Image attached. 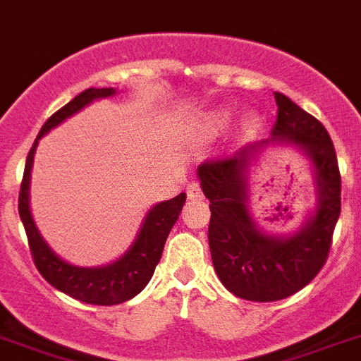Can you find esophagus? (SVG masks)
Wrapping results in <instances>:
<instances>
[{"label": "esophagus", "mask_w": 361, "mask_h": 361, "mask_svg": "<svg viewBox=\"0 0 361 361\" xmlns=\"http://www.w3.org/2000/svg\"><path fill=\"white\" fill-rule=\"evenodd\" d=\"M188 197L190 199H201L202 197V190L197 183L188 184Z\"/></svg>", "instance_id": "1"}]
</instances>
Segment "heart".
Listing matches in <instances>:
<instances>
[{
    "label": "heart",
    "mask_w": 361,
    "mask_h": 361,
    "mask_svg": "<svg viewBox=\"0 0 361 361\" xmlns=\"http://www.w3.org/2000/svg\"><path fill=\"white\" fill-rule=\"evenodd\" d=\"M228 121H231V112L228 110H219V112H214L207 121H204V133L212 134L217 133L223 127H227Z\"/></svg>",
    "instance_id": "1"
}]
</instances>
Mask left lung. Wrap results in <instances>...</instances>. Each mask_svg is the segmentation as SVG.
I'll return each instance as SVG.
<instances>
[{"instance_id": "obj_1", "label": "left lung", "mask_w": 361, "mask_h": 361, "mask_svg": "<svg viewBox=\"0 0 361 361\" xmlns=\"http://www.w3.org/2000/svg\"><path fill=\"white\" fill-rule=\"evenodd\" d=\"M279 106L273 138L241 149L238 157L208 159L197 168L210 201L208 243L219 281L245 300L273 302L291 297L314 281L329 258L341 212V175L329 133L319 120L275 92ZM269 141H288L307 151L316 166L320 188L318 212L290 238L266 237L246 210L245 166L252 148Z\"/></svg>"}]
</instances>
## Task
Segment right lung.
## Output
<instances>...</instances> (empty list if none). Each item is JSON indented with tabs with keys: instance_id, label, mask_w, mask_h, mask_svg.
<instances>
[{
	"instance_id": "obj_1",
	"label": "right lung",
	"mask_w": 361,
	"mask_h": 361,
	"mask_svg": "<svg viewBox=\"0 0 361 361\" xmlns=\"http://www.w3.org/2000/svg\"><path fill=\"white\" fill-rule=\"evenodd\" d=\"M112 94H114V88H88V90L75 95L61 110H56L55 114L44 123L31 151L27 154L22 186H20V197H18V210H20V217H22L23 227H25L32 262H35L37 269L40 271V275L62 293L70 295L80 302H86V305L97 306L121 305V302L133 299L134 295H138L144 290L153 276L154 267L160 262L169 231L177 223L178 214H180L184 201H186V193H178L177 197L159 202L145 217L144 227L140 231L133 247L121 256L120 260H116L114 264L105 267L92 269V267L70 266L64 260H61L47 247L46 241L42 240L37 227H35L31 212H29V175H31L32 154H35L38 140L47 130H51L53 127L62 123L71 114L79 112L82 106H86L94 99L109 97Z\"/></svg>"
}]
</instances>
